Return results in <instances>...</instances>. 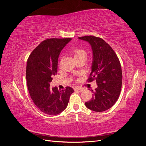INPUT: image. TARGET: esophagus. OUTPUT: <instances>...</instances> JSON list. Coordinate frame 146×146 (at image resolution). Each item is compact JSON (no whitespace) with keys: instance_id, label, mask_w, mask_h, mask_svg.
Here are the masks:
<instances>
[{"instance_id":"1","label":"esophagus","mask_w":146,"mask_h":146,"mask_svg":"<svg viewBox=\"0 0 146 146\" xmlns=\"http://www.w3.org/2000/svg\"><path fill=\"white\" fill-rule=\"evenodd\" d=\"M74 91H78V92H82L83 91V88H74Z\"/></svg>"}]
</instances>
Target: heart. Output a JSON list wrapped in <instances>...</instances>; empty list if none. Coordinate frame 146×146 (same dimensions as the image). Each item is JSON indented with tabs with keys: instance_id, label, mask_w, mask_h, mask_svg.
<instances>
[{
	"instance_id": "1",
	"label": "heart",
	"mask_w": 146,
	"mask_h": 146,
	"mask_svg": "<svg viewBox=\"0 0 146 146\" xmlns=\"http://www.w3.org/2000/svg\"><path fill=\"white\" fill-rule=\"evenodd\" d=\"M72 54L74 55V59L80 58V57H85V58H86L87 56L86 52L82 49V48H76V49L72 50Z\"/></svg>"
}]
</instances>
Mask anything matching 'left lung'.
<instances>
[{
  "instance_id": "obj_1",
  "label": "left lung",
  "mask_w": 146,
  "mask_h": 146,
  "mask_svg": "<svg viewBox=\"0 0 146 146\" xmlns=\"http://www.w3.org/2000/svg\"><path fill=\"white\" fill-rule=\"evenodd\" d=\"M89 42L92 51L91 72L88 80H96L98 87L86 107L96 112H102L116 102L122 87V74L119 60L108 43L94 36L79 37Z\"/></svg>"
}]
</instances>
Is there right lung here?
I'll return each mask as SVG.
<instances>
[{
    "label": "right lung",
    "instance_id": "obj_1",
    "mask_svg": "<svg viewBox=\"0 0 146 146\" xmlns=\"http://www.w3.org/2000/svg\"><path fill=\"white\" fill-rule=\"evenodd\" d=\"M71 38H50L43 41L30 55L26 68V79L29 94L36 107L49 115H56L66 108L72 88L64 90L50 88L55 76L61 51Z\"/></svg>",
    "mask_w": 146,
    "mask_h": 146
}]
</instances>
